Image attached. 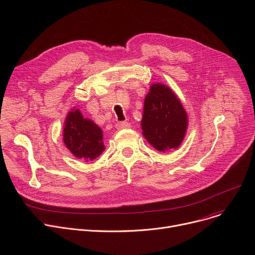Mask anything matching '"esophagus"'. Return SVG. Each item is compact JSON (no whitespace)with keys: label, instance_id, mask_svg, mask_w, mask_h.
Here are the masks:
<instances>
[{"label":"esophagus","instance_id":"1","mask_svg":"<svg viewBox=\"0 0 255 255\" xmlns=\"http://www.w3.org/2000/svg\"><path fill=\"white\" fill-rule=\"evenodd\" d=\"M130 127V124L128 122H118L116 124V128L121 130V129H127Z\"/></svg>","mask_w":255,"mask_h":255}]
</instances>
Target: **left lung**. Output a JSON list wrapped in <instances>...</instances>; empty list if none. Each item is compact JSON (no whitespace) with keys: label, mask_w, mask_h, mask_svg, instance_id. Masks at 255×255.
I'll list each match as a JSON object with an SVG mask.
<instances>
[{"label":"left lung","mask_w":255,"mask_h":255,"mask_svg":"<svg viewBox=\"0 0 255 255\" xmlns=\"http://www.w3.org/2000/svg\"><path fill=\"white\" fill-rule=\"evenodd\" d=\"M142 135L154 149L167 152L181 145L188 117L181 100L164 84H152L145 95L141 119Z\"/></svg>","instance_id":"8db88e82"}]
</instances>
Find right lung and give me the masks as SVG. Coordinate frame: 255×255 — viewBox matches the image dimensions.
<instances>
[{
    "label": "right lung",
    "instance_id": "right-lung-1",
    "mask_svg": "<svg viewBox=\"0 0 255 255\" xmlns=\"http://www.w3.org/2000/svg\"><path fill=\"white\" fill-rule=\"evenodd\" d=\"M63 140L73 156L85 161L96 159L105 150L101 128L75 107L66 117Z\"/></svg>",
    "mask_w": 255,
    "mask_h": 255
}]
</instances>
